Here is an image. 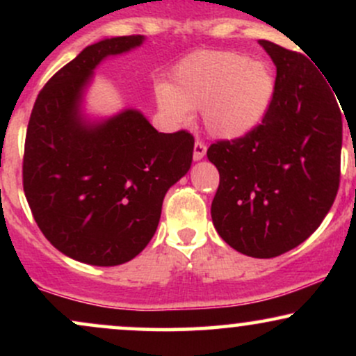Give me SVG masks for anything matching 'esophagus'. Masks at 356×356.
Instances as JSON below:
<instances>
[{"mask_svg": "<svg viewBox=\"0 0 356 356\" xmlns=\"http://www.w3.org/2000/svg\"><path fill=\"white\" fill-rule=\"evenodd\" d=\"M206 150H207L206 144H202L201 140H195L194 155H192V157H194V161H201V159H204V155H206Z\"/></svg>", "mask_w": 356, "mask_h": 356, "instance_id": "obj_1", "label": "esophagus"}]
</instances>
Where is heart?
Segmentation results:
<instances>
[{
  "label": "heart",
  "instance_id": "obj_1",
  "mask_svg": "<svg viewBox=\"0 0 356 356\" xmlns=\"http://www.w3.org/2000/svg\"><path fill=\"white\" fill-rule=\"evenodd\" d=\"M276 92L268 63L238 51L201 50L172 68L170 83L154 88L159 112L172 125H189L192 110H202L212 137L238 140L252 134L266 117Z\"/></svg>",
  "mask_w": 356,
  "mask_h": 356
}]
</instances>
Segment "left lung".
I'll return each mask as SVG.
<instances>
[{
  "label": "left lung",
  "instance_id": "left-lung-1",
  "mask_svg": "<svg viewBox=\"0 0 356 356\" xmlns=\"http://www.w3.org/2000/svg\"><path fill=\"white\" fill-rule=\"evenodd\" d=\"M276 65V92L252 134L207 149L219 187L216 231L236 251L275 257L300 246L332 209L340 186L341 112L305 55L259 40Z\"/></svg>",
  "mask_w": 356,
  "mask_h": 356
}]
</instances>
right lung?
Masks as SVG:
<instances>
[{
  "label": "right lung",
  "instance_id": "1",
  "mask_svg": "<svg viewBox=\"0 0 356 356\" xmlns=\"http://www.w3.org/2000/svg\"><path fill=\"white\" fill-rule=\"evenodd\" d=\"M117 36L93 43L38 93L23 157V189L33 218L65 256L92 266L134 259L155 234L167 191L189 172L194 137L157 132L125 108L90 120L83 99L108 56L144 43Z\"/></svg>",
  "mask_w": 356,
  "mask_h": 356
}]
</instances>
